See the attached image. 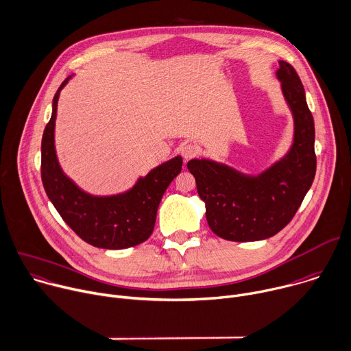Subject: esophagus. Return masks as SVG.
I'll return each instance as SVG.
<instances>
[{"instance_id":"34e87169","label":"esophagus","mask_w":351,"mask_h":351,"mask_svg":"<svg viewBox=\"0 0 351 351\" xmlns=\"http://www.w3.org/2000/svg\"><path fill=\"white\" fill-rule=\"evenodd\" d=\"M180 152H181V155H182V158L185 160H189V159L195 158L199 154V148L196 145H193V144H186V145H184L180 149Z\"/></svg>"}]
</instances>
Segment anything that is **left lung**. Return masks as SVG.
I'll return each instance as SVG.
<instances>
[{
    "label": "left lung",
    "instance_id": "left-lung-1",
    "mask_svg": "<svg viewBox=\"0 0 351 351\" xmlns=\"http://www.w3.org/2000/svg\"><path fill=\"white\" fill-rule=\"evenodd\" d=\"M278 63L275 76L293 117L289 151L258 174L210 159L186 165L206 204L210 230L227 241H263L278 234L293 219L314 181L315 130L304 87L292 64Z\"/></svg>",
    "mask_w": 351,
    "mask_h": 351
}]
</instances>
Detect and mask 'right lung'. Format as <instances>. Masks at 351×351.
<instances>
[{
	"mask_svg": "<svg viewBox=\"0 0 351 351\" xmlns=\"http://www.w3.org/2000/svg\"><path fill=\"white\" fill-rule=\"evenodd\" d=\"M69 76L52 101V114L41 141V180L48 199L63 221L84 242L102 249H127L145 242L155 227L159 203L170 182L180 174L182 158L176 156L138 177L127 191L94 195L82 189L62 170L55 149L58 101Z\"/></svg>",
	"mask_w": 351,
	"mask_h": 351,
	"instance_id": "1",
	"label": "right lung"
}]
</instances>
